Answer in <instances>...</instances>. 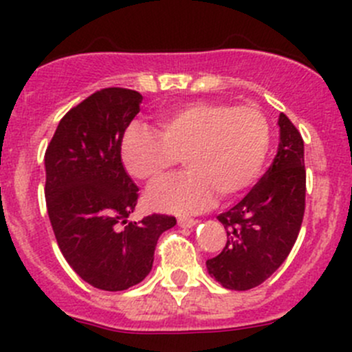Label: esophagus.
I'll return each instance as SVG.
<instances>
[{
  "mask_svg": "<svg viewBox=\"0 0 352 352\" xmlns=\"http://www.w3.org/2000/svg\"><path fill=\"white\" fill-rule=\"evenodd\" d=\"M177 223H179V226H182V228H192V226L197 225L196 219L187 218V216H180V218L177 219Z\"/></svg>",
  "mask_w": 352,
  "mask_h": 352,
  "instance_id": "1",
  "label": "esophagus"
}]
</instances>
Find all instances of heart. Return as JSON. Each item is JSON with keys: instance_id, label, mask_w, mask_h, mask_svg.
I'll list each match as a JSON object with an SVG mask.
<instances>
[{"instance_id": "heart-1", "label": "heart", "mask_w": 352, "mask_h": 352, "mask_svg": "<svg viewBox=\"0 0 352 352\" xmlns=\"http://www.w3.org/2000/svg\"><path fill=\"white\" fill-rule=\"evenodd\" d=\"M158 133L133 126L120 143L127 172L146 184L168 177L182 158L189 172L148 192L150 208L187 212L221 199L239 196L257 180L271 127L255 107L194 102L158 116Z\"/></svg>"}]
</instances>
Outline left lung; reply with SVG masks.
<instances>
[{
    "label": "left lung",
    "instance_id": "8db88e82",
    "mask_svg": "<svg viewBox=\"0 0 352 352\" xmlns=\"http://www.w3.org/2000/svg\"><path fill=\"white\" fill-rule=\"evenodd\" d=\"M278 126L274 162L239 204L218 216L228 240L206 267L226 289L262 285L286 261L300 233L307 192L303 140L285 113Z\"/></svg>",
    "mask_w": 352,
    "mask_h": 352
}]
</instances>
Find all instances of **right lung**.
<instances>
[{
	"label": "right lung",
	"instance_id": "add662e5",
	"mask_svg": "<svg viewBox=\"0 0 352 352\" xmlns=\"http://www.w3.org/2000/svg\"><path fill=\"white\" fill-rule=\"evenodd\" d=\"M143 100L127 88H104L71 109L44 156L45 202L66 262L83 281L124 291L150 274L160 235L173 216L131 221L138 186L120 158L124 131Z\"/></svg>",
	"mask_w": 352,
	"mask_h": 352
}]
</instances>
